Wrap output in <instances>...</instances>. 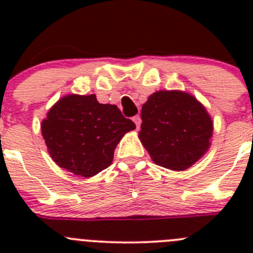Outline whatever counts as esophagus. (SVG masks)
Returning a JSON list of instances; mask_svg holds the SVG:
<instances>
[{
	"mask_svg": "<svg viewBox=\"0 0 253 253\" xmlns=\"http://www.w3.org/2000/svg\"><path fill=\"white\" fill-rule=\"evenodd\" d=\"M133 122L134 124H135V126H137V129H139V125H140V118L139 116H134L133 118Z\"/></svg>",
	"mask_w": 253,
	"mask_h": 253,
	"instance_id": "34e87169",
	"label": "esophagus"
}]
</instances>
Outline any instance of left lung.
Masks as SVG:
<instances>
[{"label":"left lung","instance_id":"8db88e82","mask_svg":"<svg viewBox=\"0 0 253 253\" xmlns=\"http://www.w3.org/2000/svg\"><path fill=\"white\" fill-rule=\"evenodd\" d=\"M140 116L139 139L156 165L184 171L209 149L213 122L190 93L176 90L152 93Z\"/></svg>","mask_w":253,"mask_h":253}]
</instances>
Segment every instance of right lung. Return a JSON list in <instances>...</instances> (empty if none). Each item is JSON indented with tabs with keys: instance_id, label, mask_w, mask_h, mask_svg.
<instances>
[{
	"instance_id": "obj_1",
	"label": "right lung",
	"mask_w": 253,
	"mask_h": 253,
	"mask_svg": "<svg viewBox=\"0 0 253 253\" xmlns=\"http://www.w3.org/2000/svg\"><path fill=\"white\" fill-rule=\"evenodd\" d=\"M135 124L116 105L100 104L95 95H67L42 122L48 152L58 166L82 177L107 169L114 151Z\"/></svg>"
}]
</instances>
